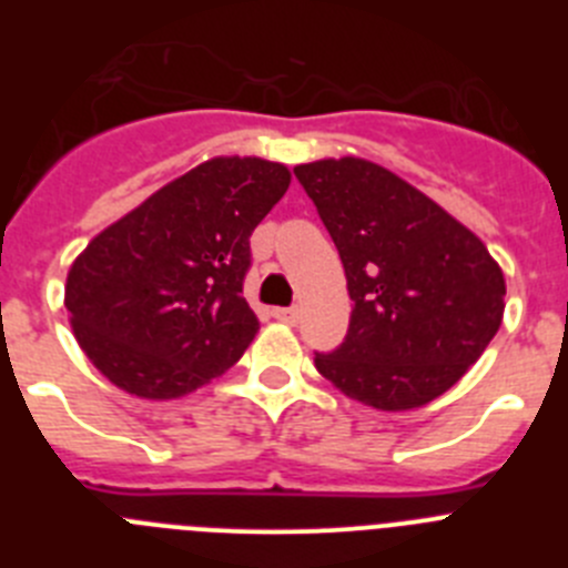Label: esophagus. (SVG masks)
I'll use <instances>...</instances> for the list:
<instances>
[{"label": "esophagus", "instance_id": "1", "mask_svg": "<svg viewBox=\"0 0 568 568\" xmlns=\"http://www.w3.org/2000/svg\"><path fill=\"white\" fill-rule=\"evenodd\" d=\"M273 315L278 321H284V324H295V321H298V310L295 307H275Z\"/></svg>", "mask_w": 568, "mask_h": 568}]
</instances>
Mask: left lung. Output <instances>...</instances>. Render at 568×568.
Returning a JSON list of instances; mask_svg holds the SVG:
<instances>
[{
    "mask_svg": "<svg viewBox=\"0 0 568 568\" xmlns=\"http://www.w3.org/2000/svg\"><path fill=\"white\" fill-rule=\"evenodd\" d=\"M353 298L338 349L315 355L346 398L406 413L458 384L504 321L506 281L484 241L366 159L298 164Z\"/></svg>",
    "mask_w": 568,
    "mask_h": 568,
    "instance_id": "left-lung-1",
    "label": "left lung"
}]
</instances>
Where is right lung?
<instances>
[{
    "label": "right lung",
    "mask_w": 568,
    "mask_h": 568,
    "mask_svg": "<svg viewBox=\"0 0 568 568\" xmlns=\"http://www.w3.org/2000/svg\"><path fill=\"white\" fill-rule=\"evenodd\" d=\"M290 187L258 155H215L104 227L68 270L82 353L124 393L170 400L230 369L258 333L241 295L250 235Z\"/></svg>",
    "instance_id": "add662e5"
}]
</instances>
